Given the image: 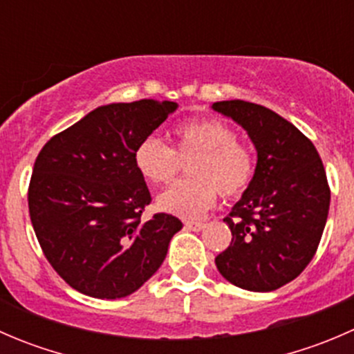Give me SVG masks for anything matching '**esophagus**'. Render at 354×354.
I'll return each instance as SVG.
<instances>
[{
  "mask_svg": "<svg viewBox=\"0 0 354 354\" xmlns=\"http://www.w3.org/2000/svg\"><path fill=\"white\" fill-rule=\"evenodd\" d=\"M185 227L190 231H202L205 227V224L202 221H185Z\"/></svg>",
  "mask_w": 354,
  "mask_h": 354,
  "instance_id": "1",
  "label": "esophagus"
}]
</instances>
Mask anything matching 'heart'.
Masks as SVG:
<instances>
[{"label": "heart", "instance_id": "heart-1", "mask_svg": "<svg viewBox=\"0 0 354 354\" xmlns=\"http://www.w3.org/2000/svg\"><path fill=\"white\" fill-rule=\"evenodd\" d=\"M176 149L159 137L142 138L133 152V162L144 180L152 185H167L180 171L181 159L188 162V174L157 198L164 212L178 217H198L223 197H240L255 176V157L238 142V133L214 118L187 121L174 131Z\"/></svg>", "mask_w": 354, "mask_h": 354}]
</instances>
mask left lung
I'll use <instances>...</instances> for the list:
<instances>
[{
	"mask_svg": "<svg viewBox=\"0 0 354 354\" xmlns=\"http://www.w3.org/2000/svg\"><path fill=\"white\" fill-rule=\"evenodd\" d=\"M212 109L243 127L257 149L255 176L224 219L233 238L217 270L241 289L274 291L319 248L330 203L326 169L315 145L274 111L240 99Z\"/></svg>",
	"mask_w": 354,
	"mask_h": 354,
	"instance_id": "left-lung-1",
	"label": "left lung"
}]
</instances>
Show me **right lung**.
I'll list each match as a JSON object with an SVG mask.
<instances>
[{"label":"right lung","instance_id":"right-lung-1","mask_svg":"<svg viewBox=\"0 0 354 354\" xmlns=\"http://www.w3.org/2000/svg\"><path fill=\"white\" fill-rule=\"evenodd\" d=\"M178 104L142 99L91 111L55 135L35 159L28 212L39 245L71 288L116 299L137 291L183 227L171 214L142 221L151 203L135 147Z\"/></svg>","mask_w":354,"mask_h":354}]
</instances>
